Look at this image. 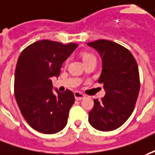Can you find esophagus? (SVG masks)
Listing matches in <instances>:
<instances>
[{"label": "esophagus", "instance_id": "34e87169", "mask_svg": "<svg viewBox=\"0 0 155 155\" xmlns=\"http://www.w3.org/2000/svg\"><path fill=\"white\" fill-rule=\"evenodd\" d=\"M74 97H75V99L76 100H82L86 97L84 94H82V93L79 92V91H75V92L74 93Z\"/></svg>", "mask_w": 155, "mask_h": 155}]
</instances>
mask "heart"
<instances>
[{
    "mask_svg": "<svg viewBox=\"0 0 155 155\" xmlns=\"http://www.w3.org/2000/svg\"><path fill=\"white\" fill-rule=\"evenodd\" d=\"M81 58L83 62H85L86 60L91 59V58H95V56L89 52H83L81 54Z\"/></svg>",
    "mask_w": 155,
    "mask_h": 155,
    "instance_id": "b5f03b06",
    "label": "heart"
}]
</instances>
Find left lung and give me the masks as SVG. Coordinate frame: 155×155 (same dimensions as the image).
<instances>
[{"label":"left lung","mask_w":155,"mask_h":155,"mask_svg":"<svg viewBox=\"0 0 155 155\" xmlns=\"http://www.w3.org/2000/svg\"><path fill=\"white\" fill-rule=\"evenodd\" d=\"M99 53L103 69L98 83L104 84L105 96L94 99L89 123L95 129L110 131L121 126L135 108L140 90L137 64L130 51L118 43L98 40L87 43Z\"/></svg>","instance_id":"1"}]
</instances>
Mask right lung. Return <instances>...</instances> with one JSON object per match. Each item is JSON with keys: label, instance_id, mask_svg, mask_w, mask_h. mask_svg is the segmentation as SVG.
<instances>
[{"label": "right lung", "instance_id": "obj_1", "mask_svg": "<svg viewBox=\"0 0 155 155\" xmlns=\"http://www.w3.org/2000/svg\"><path fill=\"white\" fill-rule=\"evenodd\" d=\"M78 47L48 40L29 45L17 62L14 94L21 114L29 126L45 134L64 129L69 111L74 103L73 92L66 90L52 92L51 77H58L65 60Z\"/></svg>", "mask_w": 155, "mask_h": 155}]
</instances>
